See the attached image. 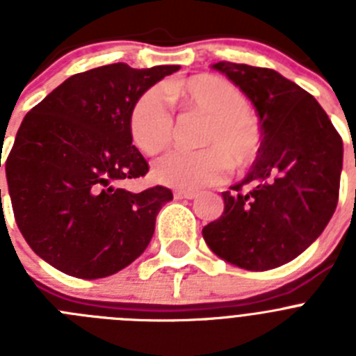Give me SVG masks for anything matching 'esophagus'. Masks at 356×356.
I'll return each instance as SVG.
<instances>
[{
    "instance_id": "obj_1",
    "label": "esophagus",
    "mask_w": 356,
    "mask_h": 356,
    "mask_svg": "<svg viewBox=\"0 0 356 356\" xmlns=\"http://www.w3.org/2000/svg\"><path fill=\"white\" fill-rule=\"evenodd\" d=\"M196 196V191H175L176 200H194Z\"/></svg>"
}]
</instances>
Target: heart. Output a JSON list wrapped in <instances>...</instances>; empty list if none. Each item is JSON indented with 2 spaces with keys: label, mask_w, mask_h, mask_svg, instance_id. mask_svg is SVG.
Listing matches in <instances>:
<instances>
[{
  "label": "heart",
  "mask_w": 356,
  "mask_h": 356,
  "mask_svg": "<svg viewBox=\"0 0 356 356\" xmlns=\"http://www.w3.org/2000/svg\"><path fill=\"white\" fill-rule=\"evenodd\" d=\"M172 102L187 112L207 118L200 151H171L153 163V178L175 188H197L222 180L232 165L246 169L260 153L259 121L248 99L234 83L213 74H197L168 89ZM131 140L146 155H156L171 144L175 119L160 89H149L130 112Z\"/></svg>",
  "instance_id": "1"
}]
</instances>
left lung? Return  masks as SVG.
Masks as SVG:
<instances>
[{
  "mask_svg": "<svg viewBox=\"0 0 356 356\" xmlns=\"http://www.w3.org/2000/svg\"><path fill=\"white\" fill-rule=\"evenodd\" d=\"M212 67L253 103L262 143L246 178L222 193L225 212L203 238L241 269H275L303 253L337 209L342 139L316 97L280 72L234 62Z\"/></svg>",
  "mask_w": 356,
  "mask_h": 356,
  "instance_id": "left-lung-1",
  "label": "left lung"
}]
</instances>
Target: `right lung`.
Masks as SVG:
<instances>
[{
    "instance_id": "add662e5",
    "label": "right lung",
    "mask_w": 356,
    "mask_h": 356,
    "mask_svg": "<svg viewBox=\"0 0 356 356\" xmlns=\"http://www.w3.org/2000/svg\"><path fill=\"white\" fill-rule=\"evenodd\" d=\"M178 69L119 62L78 72L23 119L6 159L8 194L21 234L49 266L96 280L144 253L172 193L121 187L149 169L128 121L135 102Z\"/></svg>"
}]
</instances>
